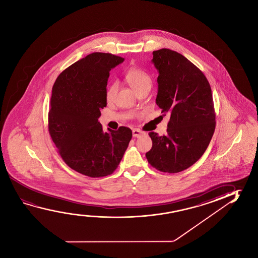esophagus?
<instances>
[{"label":"esophagus","instance_id":"esophagus-1","mask_svg":"<svg viewBox=\"0 0 258 258\" xmlns=\"http://www.w3.org/2000/svg\"><path fill=\"white\" fill-rule=\"evenodd\" d=\"M132 134H133L134 138H140L141 136L145 135L146 133L144 131H140L139 128H135V130L132 131Z\"/></svg>","mask_w":258,"mask_h":258}]
</instances>
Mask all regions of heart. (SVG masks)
<instances>
[{"mask_svg": "<svg viewBox=\"0 0 258 258\" xmlns=\"http://www.w3.org/2000/svg\"><path fill=\"white\" fill-rule=\"evenodd\" d=\"M125 78L128 85L134 89L136 93L147 87H151L152 79L148 73L138 68L128 69L125 74ZM118 91V84L116 82L111 83L106 89V100L107 102H111L114 99L116 93Z\"/></svg>", "mask_w": 258, "mask_h": 258, "instance_id": "1", "label": "heart"}]
</instances>
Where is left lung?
Listing matches in <instances>:
<instances>
[{"label":"left lung","instance_id":"8db88e82","mask_svg":"<svg viewBox=\"0 0 258 258\" xmlns=\"http://www.w3.org/2000/svg\"><path fill=\"white\" fill-rule=\"evenodd\" d=\"M157 69L156 102L169 113L167 135L149 132L152 148L148 163L164 173L189 168L207 149L215 131V110L211 85L203 73L185 56L162 48L153 51Z\"/></svg>","mask_w":258,"mask_h":258}]
</instances>
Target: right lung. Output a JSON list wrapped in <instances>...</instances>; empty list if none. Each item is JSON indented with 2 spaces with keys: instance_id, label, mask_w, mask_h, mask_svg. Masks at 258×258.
<instances>
[{
  "instance_id": "1",
  "label": "right lung",
  "mask_w": 258,
  "mask_h": 258,
  "mask_svg": "<svg viewBox=\"0 0 258 258\" xmlns=\"http://www.w3.org/2000/svg\"><path fill=\"white\" fill-rule=\"evenodd\" d=\"M124 58L95 52L71 64L52 88L48 131L64 163L89 177L117 169L132 138L127 127L103 132L98 118L107 105L110 71Z\"/></svg>"
}]
</instances>
